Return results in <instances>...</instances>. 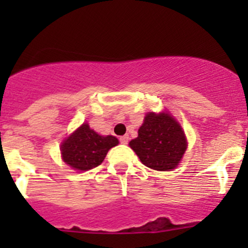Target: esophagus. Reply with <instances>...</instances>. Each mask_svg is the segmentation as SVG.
Returning <instances> with one entry per match:
<instances>
[{"instance_id":"esophagus-1","label":"esophagus","mask_w":248,"mask_h":248,"mask_svg":"<svg viewBox=\"0 0 248 248\" xmlns=\"http://www.w3.org/2000/svg\"><path fill=\"white\" fill-rule=\"evenodd\" d=\"M119 140H120V143L125 145V144H128V141H129V135H124V137L120 138Z\"/></svg>"}]
</instances>
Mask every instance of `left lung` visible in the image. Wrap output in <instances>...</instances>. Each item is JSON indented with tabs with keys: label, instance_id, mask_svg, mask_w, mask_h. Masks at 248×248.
<instances>
[{
	"label": "left lung",
	"instance_id": "obj_1",
	"mask_svg": "<svg viewBox=\"0 0 248 248\" xmlns=\"http://www.w3.org/2000/svg\"><path fill=\"white\" fill-rule=\"evenodd\" d=\"M140 161L157 171H170L183 159L187 148L185 133L169 113L149 111L138 130V138L129 143Z\"/></svg>",
	"mask_w": 248,
	"mask_h": 248
}]
</instances>
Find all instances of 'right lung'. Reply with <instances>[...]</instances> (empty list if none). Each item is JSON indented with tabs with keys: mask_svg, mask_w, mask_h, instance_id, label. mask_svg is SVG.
Segmentation results:
<instances>
[{
	"mask_svg": "<svg viewBox=\"0 0 248 248\" xmlns=\"http://www.w3.org/2000/svg\"><path fill=\"white\" fill-rule=\"evenodd\" d=\"M119 141L113 135H99L87 123L63 140L61 145L62 159L74 170L87 171L103 163L107 153Z\"/></svg>",
	"mask_w": 248,
	"mask_h": 248,
	"instance_id": "1",
	"label": "right lung"
}]
</instances>
